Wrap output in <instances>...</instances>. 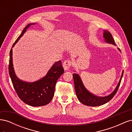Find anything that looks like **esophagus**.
I'll return each mask as SVG.
<instances>
[{"instance_id":"obj_1","label":"esophagus","mask_w":132,"mask_h":132,"mask_svg":"<svg viewBox=\"0 0 132 132\" xmlns=\"http://www.w3.org/2000/svg\"><path fill=\"white\" fill-rule=\"evenodd\" d=\"M71 65V62L70 61H69V60H67V61H65L64 62L63 64V68L65 70H68L70 68V67Z\"/></svg>"}]
</instances>
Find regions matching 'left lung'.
<instances>
[{"label": "left lung", "instance_id": "obj_1", "mask_svg": "<svg viewBox=\"0 0 132 132\" xmlns=\"http://www.w3.org/2000/svg\"><path fill=\"white\" fill-rule=\"evenodd\" d=\"M103 37L104 38V41L106 43L116 46L112 36L109 31L107 30L103 31ZM118 50L119 52H121L120 49L118 48ZM123 75V71H122L121 78L119 79L118 84L112 93L109 95L106 96H98L90 93L86 88L84 85L78 73H74L73 74V77L75 93L79 101L82 104L88 106H98L105 104L107 102L110 101L116 94L119 85H120Z\"/></svg>", "mask_w": 132, "mask_h": 132}]
</instances>
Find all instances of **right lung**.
<instances>
[{
	"label": "right lung",
	"mask_w": 132,
	"mask_h": 132,
	"mask_svg": "<svg viewBox=\"0 0 132 132\" xmlns=\"http://www.w3.org/2000/svg\"><path fill=\"white\" fill-rule=\"evenodd\" d=\"M35 24L36 23L28 24L12 46L10 52L9 72L14 89L19 98L27 105L38 107L46 105L51 101L54 96L55 84L63 74L64 69L61 61L55 62L45 77L34 82L23 81L16 75L13 63V48L27 29L31 25Z\"/></svg>",
	"instance_id": "1"
}]
</instances>
